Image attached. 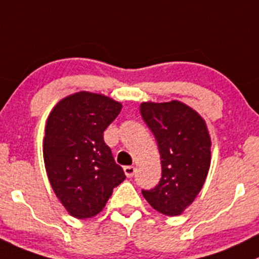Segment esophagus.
Segmentation results:
<instances>
[{
    "instance_id": "esophagus-1",
    "label": "esophagus",
    "mask_w": 259,
    "mask_h": 259,
    "mask_svg": "<svg viewBox=\"0 0 259 259\" xmlns=\"http://www.w3.org/2000/svg\"><path fill=\"white\" fill-rule=\"evenodd\" d=\"M124 172H125V176H126L127 178H130L135 175V172H137V168L133 167V165H126V167H124Z\"/></svg>"
}]
</instances>
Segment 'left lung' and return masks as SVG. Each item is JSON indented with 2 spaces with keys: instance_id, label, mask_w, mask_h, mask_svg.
<instances>
[{
  "instance_id": "1",
  "label": "left lung",
  "mask_w": 259,
  "mask_h": 259,
  "mask_svg": "<svg viewBox=\"0 0 259 259\" xmlns=\"http://www.w3.org/2000/svg\"><path fill=\"white\" fill-rule=\"evenodd\" d=\"M140 114L154 134L162 164L157 187L142 191L154 210L181 215L196 199L211 163V138L204 117L178 100L142 102Z\"/></svg>"
}]
</instances>
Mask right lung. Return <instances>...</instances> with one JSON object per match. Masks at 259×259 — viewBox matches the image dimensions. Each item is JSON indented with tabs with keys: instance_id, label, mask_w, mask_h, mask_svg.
Instances as JSON below:
<instances>
[{
	"instance_id": "right-lung-1",
	"label": "right lung",
	"mask_w": 259,
	"mask_h": 259,
	"mask_svg": "<svg viewBox=\"0 0 259 259\" xmlns=\"http://www.w3.org/2000/svg\"><path fill=\"white\" fill-rule=\"evenodd\" d=\"M121 107L109 96L79 91L63 97L48 116L42 139L45 169L55 196L76 219L100 214L114 187L125 180L104 142L105 129Z\"/></svg>"
}]
</instances>
